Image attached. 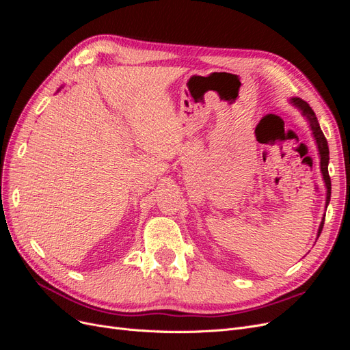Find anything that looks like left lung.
I'll list each match as a JSON object with an SVG mask.
<instances>
[{"label": "left lung", "mask_w": 350, "mask_h": 350, "mask_svg": "<svg viewBox=\"0 0 350 350\" xmlns=\"http://www.w3.org/2000/svg\"><path fill=\"white\" fill-rule=\"evenodd\" d=\"M292 103L302 112V115L305 116L306 121L310 122V126H311V130H312V135H314V139H315L317 147H319L321 174H323L325 189H327V197H325V208H327L328 201H330V196H332V181H330V175H328V159H330V156H328V144H327L325 137H324V134H323V131L320 129L319 120H317V116H315L314 111L311 109L310 105L306 103L305 100L299 99V98H293ZM324 219H325V215H324L321 224H320V228H319V237H320L321 230H323V226H324Z\"/></svg>", "instance_id": "1"}]
</instances>
